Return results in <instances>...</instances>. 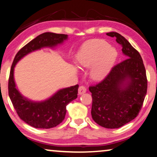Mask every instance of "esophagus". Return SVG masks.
Listing matches in <instances>:
<instances>
[{
  "label": "esophagus",
  "instance_id": "1",
  "mask_svg": "<svg viewBox=\"0 0 157 157\" xmlns=\"http://www.w3.org/2000/svg\"><path fill=\"white\" fill-rule=\"evenodd\" d=\"M86 91H87V89L84 85H81L78 89V93L80 94V95H82V94L86 93Z\"/></svg>",
  "mask_w": 157,
  "mask_h": 157
}]
</instances>
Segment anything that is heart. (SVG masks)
Instances as JSON below:
<instances>
[{
  "mask_svg": "<svg viewBox=\"0 0 157 157\" xmlns=\"http://www.w3.org/2000/svg\"><path fill=\"white\" fill-rule=\"evenodd\" d=\"M116 52L105 41L92 39L85 42L77 56V62L83 67H92L94 79L101 80L109 72L116 57Z\"/></svg>",
  "mask_w": 157,
  "mask_h": 157,
  "instance_id": "obj_1",
  "label": "heart"
}]
</instances>
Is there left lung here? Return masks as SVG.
<instances>
[{"label":"left lung","instance_id":"left-lung-1","mask_svg":"<svg viewBox=\"0 0 157 157\" xmlns=\"http://www.w3.org/2000/svg\"><path fill=\"white\" fill-rule=\"evenodd\" d=\"M106 34L116 37L126 59L113 67L103 80L89 87L93 98L91 115L99 126L118 128L136 118L141 111L147 92V78L139 52L120 33Z\"/></svg>","mask_w":157,"mask_h":157}]
</instances>
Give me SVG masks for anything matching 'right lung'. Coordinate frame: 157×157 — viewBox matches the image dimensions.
<instances>
[{
    "label": "right lung",
    "instance_id": "right-lung-1",
    "mask_svg": "<svg viewBox=\"0 0 157 157\" xmlns=\"http://www.w3.org/2000/svg\"><path fill=\"white\" fill-rule=\"evenodd\" d=\"M67 39V34L43 33L22 47L14 57L8 79V95L18 117L33 128H51L61 124L66 115V106L77 97L79 85L60 90L49 100L34 103L24 98L16 88L13 79L14 67L29 52L41 47H54Z\"/></svg>",
    "mask_w": 157,
    "mask_h": 157
}]
</instances>
